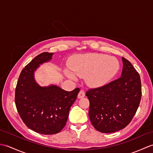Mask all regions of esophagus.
Instances as JSON below:
<instances>
[{"label":"esophagus","mask_w":153,"mask_h":153,"mask_svg":"<svg viewBox=\"0 0 153 153\" xmlns=\"http://www.w3.org/2000/svg\"><path fill=\"white\" fill-rule=\"evenodd\" d=\"M84 97H85V92L83 90H81L79 92V93H78L77 97H78V98H82Z\"/></svg>","instance_id":"obj_1"}]
</instances>
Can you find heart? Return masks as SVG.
Here are the masks:
<instances>
[{
    "instance_id": "b5f03b06",
    "label": "heart",
    "mask_w": 153,
    "mask_h": 153,
    "mask_svg": "<svg viewBox=\"0 0 153 153\" xmlns=\"http://www.w3.org/2000/svg\"><path fill=\"white\" fill-rule=\"evenodd\" d=\"M119 68L115 58L99 53H90L77 56L71 64L70 72L65 70V75L72 80L76 76L85 77L91 87H98L107 83L114 76Z\"/></svg>"
}]
</instances>
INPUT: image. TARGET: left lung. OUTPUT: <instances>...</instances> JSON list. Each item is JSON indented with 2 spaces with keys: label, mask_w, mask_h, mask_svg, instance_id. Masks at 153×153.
Returning <instances> with one entry per match:
<instances>
[{
  "label": "left lung",
  "mask_w": 153,
  "mask_h": 153,
  "mask_svg": "<svg viewBox=\"0 0 153 153\" xmlns=\"http://www.w3.org/2000/svg\"><path fill=\"white\" fill-rule=\"evenodd\" d=\"M121 77L100 87L89 88L86 96L92 125L102 133L125 128L132 120L141 98L140 74L129 60L122 57Z\"/></svg>",
  "instance_id": "1"
}]
</instances>
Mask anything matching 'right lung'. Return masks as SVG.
Wrapping results in <instances>:
<instances>
[{"label": "right lung", "instance_id": "add662e5", "mask_svg": "<svg viewBox=\"0 0 153 153\" xmlns=\"http://www.w3.org/2000/svg\"><path fill=\"white\" fill-rule=\"evenodd\" d=\"M53 53L44 52L31 60L21 71L15 92V103L25 125L37 133L57 134L65 127L71 106L80 91H66L56 85L42 87L34 78L41 64L52 59Z\"/></svg>", "mask_w": 153, "mask_h": 153}]
</instances>
